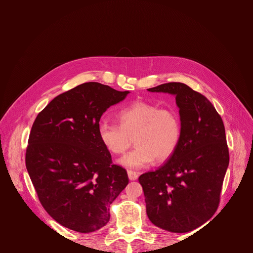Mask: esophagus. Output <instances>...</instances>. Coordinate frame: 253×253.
Masks as SVG:
<instances>
[{"mask_svg":"<svg viewBox=\"0 0 253 253\" xmlns=\"http://www.w3.org/2000/svg\"><path fill=\"white\" fill-rule=\"evenodd\" d=\"M127 173H128V177H129L130 180H136L138 178V174L136 173V172H134V171L128 170Z\"/></svg>","mask_w":253,"mask_h":253,"instance_id":"esophagus-1","label":"esophagus"}]
</instances>
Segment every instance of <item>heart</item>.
Instances as JSON below:
<instances>
[{"label":"heart","mask_w":253,"mask_h":253,"mask_svg":"<svg viewBox=\"0 0 253 253\" xmlns=\"http://www.w3.org/2000/svg\"><path fill=\"white\" fill-rule=\"evenodd\" d=\"M118 118L120 124L100 121L97 133L103 147L115 155L124 154L134 137L136 148L119 161L122 166L140 169L155 160H167L176 151L181 139V122L175 111L136 100L120 111Z\"/></svg>","instance_id":"1"}]
</instances>
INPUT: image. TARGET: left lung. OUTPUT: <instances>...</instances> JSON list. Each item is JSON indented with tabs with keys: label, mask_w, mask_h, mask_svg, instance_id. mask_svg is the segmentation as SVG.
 I'll list each match as a JSON object with an SVG mask.
<instances>
[{
	"label": "left lung",
	"mask_w": 253,
	"mask_h": 253,
	"mask_svg": "<svg viewBox=\"0 0 253 253\" xmlns=\"http://www.w3.org/2000/svg\"><path fill=\"white\" fill-rule=\"evenodd\" d=\"M175 96L181 122L176 151L139 176L149 219L172 233H187L215 213L230 156L221 117L201 93L171 82L148 89Z\"/></svg>",
	"instance_id": "left-lung-1"
}]
</instances>
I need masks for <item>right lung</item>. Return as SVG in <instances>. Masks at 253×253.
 Segmentation results:
<instances>
[{
  "label": "right lung",
  "instance_id": "add662e5",
  "mask_svg": "<svg viewBox=\"0 0 253 253\" xmlns=\"http://www.w3.org/2000/svg\"><path fill=\"white\" fill-rule=\"evenodd\" d=\"M128 93L84 83L52 99L35 120L26 169L42 206L65 228L79 233L102 228L110 205L129 182L97 133L102 114Z\"/></svg>",
  "mask_w": 253,
  "mask_h": 253
}]
</instances>
